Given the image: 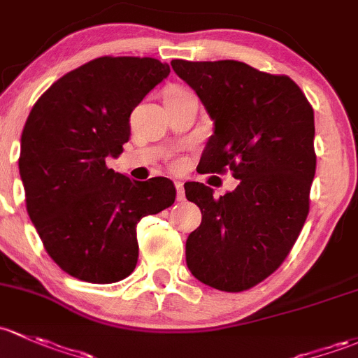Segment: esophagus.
I'll use <instances>...</instances> for the list:
<instances>
[{"label":"esophagus","mask_w":358,"mask_h":358,"mask_svg":"<svg viewBox=\"0 0 358 358\" xmlns=\"http://www.w3.org/2000/svg\"><path fill=\"white\" fill-rule=\"evenodd\" d=\"M175 187H176V201L183 202L185 201V190H183V183L175 182Z\"/></svg>","instance_id":"esophagus-1"}]
</instances>
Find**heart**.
<instances>
[{
  "label": "heart",
  "instance_id": "1",
  "mask_svg": "<svg viewBox=\"0 0 358 358\" xmlns=\"http://www.w3.org/2000/svg\"><path fill=\"white\" fill-rule=\"evenodd\" d=\"M182 92H185V89H180V87H175V89H171L168 92V96H175V94H182Z\"/></svg>",
  "mask_w": 358,
  "mask_h": 358
}]
</instances>
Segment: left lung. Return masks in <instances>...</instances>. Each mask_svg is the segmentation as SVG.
<instances>
[{"instance_id": "8db88e82", "label": "left lung", "mask_w": 358, "mask_h": 358, "mask_svg": "<svg viewBox=\"0 0 358 358\" xmlns=\"http://www.w3.org/2000/svg\"><path fill=\"white\" fill-rule=\"evenodd\" d=\"M214 120L201 173L240 180L216 199L204 183H185L202 223L187 238V266L221 292H243L271 276L295 245L308 214L315 175L314 110L287 75L235 59H173Z\"/></svg>"}]
</instances>
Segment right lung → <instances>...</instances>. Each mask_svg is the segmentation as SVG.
Returning <instances> with one entry per match:
<instances>
[{"mask_svg": "<svg viewBox=\"0 0 358 358\" xmlns=\"http://www.w3.org/2000/svg\"><path fill=\"white\" fill-rule=\"evenodd\" d=\"M169 75L156 58L101 56L37 99L20 141L30 221L70 276L106 285L137 266V223L175 202L171 180L137 182L106 166L130 137V115Z\"/></svg>", "mask_w": 358, "mask_h": 358, "instance_id": "right-lung-1", "label": "right lung"}]
</instances>
